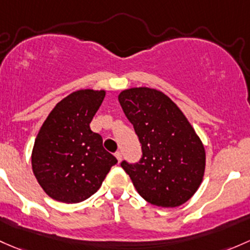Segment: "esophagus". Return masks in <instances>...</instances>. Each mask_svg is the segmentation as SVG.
Returning <instances> with one entry per match:
<instances>
[{
	"label": "esophagus",
	"instance_id": "esophagus-1",
	"mask_svg": "<svg viewBox=\"0 0 250 250\" xmlns=\"http://www.w3.org/2000/svg\"><path fill=\"white\" fill-rule=\"evenodd\" d=\"M115 157H116L117 160H118V163H120V162H121V159H122V153H121L120 151H117L116 153H115Z\"/></svg>",
	"mask_w": 250,
	"mask_h": 250
}]
</instances>
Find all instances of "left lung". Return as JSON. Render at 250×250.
Listing matches in <instances>:
<instances>
[{"instance_id":"1","label":"left lung","mask_w":250,"mask_h":250,"mask_svg":"<svg viewBox=\"0 0 250 250\" xmlns=\"http://www.w3.org/2000/svg\"><path fill=\"white\" fill-rule=\"evenodd\" d=\"M141 144L139 162L123 160L138 193L158 207H177L198 190L206 156L201 140L183 112L163 92L148 87L125 90L118 96Z\"/></svg>"}]
</instances>
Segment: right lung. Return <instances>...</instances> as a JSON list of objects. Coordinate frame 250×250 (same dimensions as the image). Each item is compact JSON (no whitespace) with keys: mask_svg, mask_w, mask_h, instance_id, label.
Wrapping results in <instances>:
<instances>
[{"mask_svg":"<svg viewBox=\"0 0 250 250\" xmlns=\"http://www.w3.org/2000/svg\"><path fill=\"white\" fill-rule=\"evenodd\" d=\"M105 91L80 90L63 98L37 135L32 169L51 199L77 204L93 195L117 159L103 147L90 123Z\"/></svg>","mask_w":250,"mask_h":250,"instance_id":"obj_1","label":"right lung"}]
</instances>
